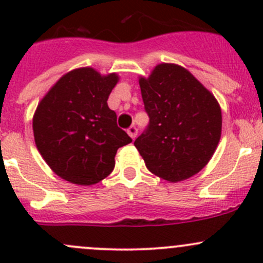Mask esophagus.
Masks as SVG:
<instances>
[{"instance_id":"1","label":"esophagus","mask_w":263,"mask_h":263,"mask_svg":"<svg viewBox=\"0 0 263 263\" xmlns=\"http://www.w3.org/2000/svg\"><path fill=\"white\" fill-rule=\"evenodd\" d=\"M127 134L129 135V137H131L132 140H135V137L137 136V128L135 126H131L128 129H127Z\"/></svg>"}]
</instances>
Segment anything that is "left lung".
<instances>
[{
    "instance_id": "1",
    "label": "left lung",
    "mask_w": 263,
    "mask_h": 263,
    "mask_svg": "<svg viewBox=\"0 0 263 263\" xmlns=\"http://www.w3.org/2000/svg\"><path fill=\"white\" fill-rule=\"evenodd\" d=\"M150 122L135 141L146 168L176 183L197 174L213 158L221 136V109L213 92L174 63L140 78Z\"/></svg>"
}]
</instances>
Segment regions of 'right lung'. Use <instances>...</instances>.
Segmentation results:
<instances>
[{"instance_id": "1", "label": "right lung", "mask_w": 263, "mask_h": 263, "mask_svg": "<svg viewBox=\"0 0 263 263\" xmlns=\"http://www.w3.org/2000/svg\"><path fill=\"white\" fill-rule=\"evenodd\" d=\"M118 80L115 72L75 68L39 102L33 117L36 148L65 181L79 185L103 181L115 169L117 150L132 142L107 103Z\"/></svg>"}]
</instances>
